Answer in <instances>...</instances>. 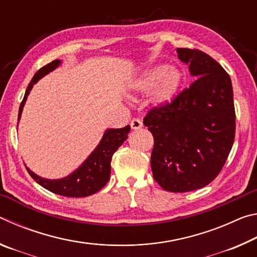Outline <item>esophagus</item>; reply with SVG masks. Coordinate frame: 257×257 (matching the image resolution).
I'll list each match as a JSON object with an SVG mask.
<instances>
[{
    "label": "esophagus",
    "instance_id": "1",
    "mask_svg": "<svg viewBox=\"0 0 257 257\" xmlns=\"http://www.w3.org/2000/svg\"><path fill=\"white\" fill-rule=\"evenodd\" d=\"M130 127H132V129H141L143 127V122L141 119L138 118H135L132 120V122H130Z\"/></svg>",
    "mask_w": 257,
    "mask_h": 257
}]
</instances>
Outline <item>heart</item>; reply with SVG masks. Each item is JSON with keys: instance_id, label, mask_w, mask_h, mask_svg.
<instances>
[{"instance_id": "1", "label": "heart", "mask_w": 257, "mask_h": 257, "mask_svg": "<svg viewBox=\"0 0 257 257\" xmlns=\"http://www.w3.org/2000/svg\"><path fill=\"white\" fill-rule=\"evenodd\" d=\"M181 81L182 75L178 69L169 68L165 64H156L147 68L134 81L133 87L139 93L154 90V101L158 104H167L176 97Z\"/></svg>"}]
</instances>
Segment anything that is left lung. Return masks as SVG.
Masks as SVG:
<instances>
[{
	"label": "left lung",
	"mask_w": 257,
	"mask_h": 257,
	"mask_svg": "<svg viewBox=\"0 0 257 257\" xmlns=\"http://www.w3.org/2000/svg\"><path fill=\"white\" fill-rule=\"evenodd\" d=\"M196 79L170 103L144 118L153 135L151 168L164 190L185 193L205 187L222 170L234 141L236 113L230 76L199 50L177 49Z\"/></svg>",
	"instance_id": "1"
}]
</instances>
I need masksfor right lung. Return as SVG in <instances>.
I'll list each match as a JSON object with an SVG mask.
<instances>
[{"instance_id":"right-lung-1","label":"right lung","mask_w":257,"mask_h":257,"mask_svg":"<svg viewBox=\"0 0 257 257\" xmlns=\"http://www.w3.org/2000/svg\"><path fill=\"white\" fill-rule=\"evenodd\" d=\"M60 63V60H54L51 63L46 64L45 67L41 68L40 70L35 73L32 81L29 82L27 87V90H26L23 102L20 104L18 120L20 119L25 102L27 99L28 94L30 89L33 88L34 84H36L42 77L47 75L50 71L58 67ZM129 132L130 125H125V127L120 129H107L105 134H104L101 143L94 150L93 153L88 156V159L75 172H72L70 176L63 178V179H44V178L35 175L28 168L26 169H27L30 177L37 184H40L42 187H44L45 189L52 191V193L62 195V196L67 197L89 196V195L97 193L98 190H101L107 184L111 173L112 155L115 153V151L128 138Z\"/></svg>"}]
</instances>
